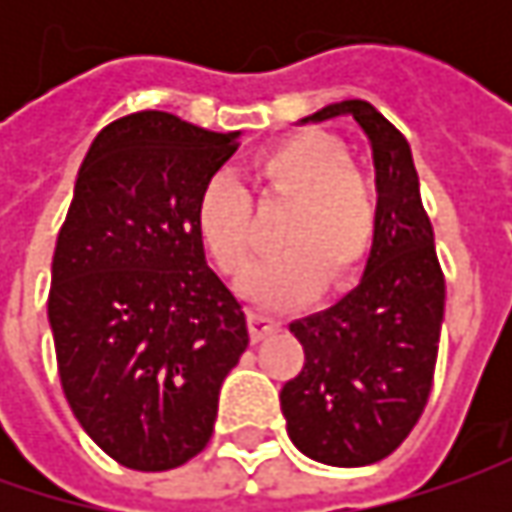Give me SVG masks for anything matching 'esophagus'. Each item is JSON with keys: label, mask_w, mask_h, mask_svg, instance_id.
Here are the masks:
<instances>
[{"label": "esophagus", "mask_w": 512, "mask_h": 512, "mask_svg": "<svg viewBox=\"0 0 512 512\" xmlns=\"http://www.w3.org/2000/svg\"><path fill=\"white\" fill-rule=\"evenodd\" d=\"M247 325H250V339L253 342H262V339H267L270 333H276L282 327L276 319H267L262 313H250L247 316Z\"/></svg>", "instance_id": "obj_1"}]
</instances>
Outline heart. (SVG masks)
<instances>
[{
    "mask_svg": "<svg viewBox=\"0 0 512 512\" xmlns=\"http://www.w3.org/2000/svg\"><path fill=\"white\" fill-rule=\"evenodd\" d=\"M259 193L287 199L273 259L256 265L242 282L250 302L293 307L325 282L347 287L370 256L379 230L376 190L347 150L325 133H296L250 159ZM196 236L230 279H239L253 256V205L247 190L227 173H216L199 190L193 207Z\"/></svg>",
    "mask_w": 512,
    "mask_h": 512,
    "instance_id": "1",
    "label": "heart"
}]
</instances>
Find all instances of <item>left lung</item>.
Here are the masks:
<instances>
[{"label":"left lung","mask_w":512,"mask_h":512,"mask_svg":"<svg viewBox=\"0 0 512 512\" xmlns=\"http://www.w3.org/2000/svg\"><path fill=\"white\" fill-rule=\"evenodd\" d=\"M333 116H350L373 148L379 230L362 282L290 325L305 364L279 402L290 442L305 456L362 467L390 456L422 416L439 353L444 273L407 139L364 99L327 105L302 122Z\"/></svg>","instance_id":"obj_1"}]
</instances>
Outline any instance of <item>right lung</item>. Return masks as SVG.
Segmentation results:
<instances>
[{"instance_id":"add662e5","label":"right lung","mask_w":512,"mask_h":512,"mask_svg":"<svg viewBox=\"0 0 512 512\" xmlns=\"http://www.w3.org/2000/svg\"><path fill=\"white\" fill-rule=\"evenodd\" d=\"M236 148L239 133L139 110L99 130L76 176L50 267L56 364L73 416L130 470L205 450L250 342L193 225L199 190Z\"/></svg>"}]
</instances>
